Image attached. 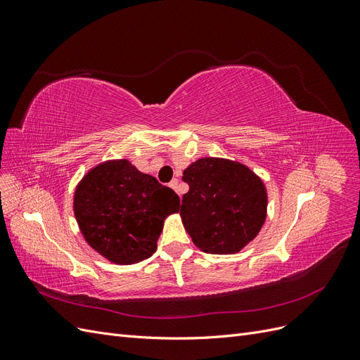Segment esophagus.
<instances>
[{"label": "esophagus", "instance_id": "obj_1", "mask_svg": "<svg viewBox=\"0 0 360 360\" xmlns=\"http://www.w3.org/2000/svg\"><path fill=\"white\" fill-rule=\"evenodd\" d=\"M169 188H172L174 191H177V188H179V180H177V179L171 180V181H169Z\"/></svg>", "mask_w": 360, "mask_h": 360}]
</instances>
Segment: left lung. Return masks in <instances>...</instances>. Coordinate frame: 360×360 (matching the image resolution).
<instances>
[{
    "label": "left lung",
    "instance_id": "1",
    "mask_svg": "<svg viewBox=\"0 0 360 360\" xmlns=\"http://www.w3.org/2000/svg\"><path fill=\"white\" fill-rule=\"evenodd\" d=\"M189 192L180 216L193 243L209 254L238 252L266 219L264 184L242 163L205 158L183 172Z\"/></svg>",
    "mask_w": 360,
    "mask_h": 360
}]
</instances>
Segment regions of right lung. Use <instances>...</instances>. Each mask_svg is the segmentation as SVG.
<instances>
[{
    "label": "right lung",
    "mask_w": 360,
    "mask_h": 360,
    "mask_svg": "<svg viewBox=\"0 0 360 360\" xmlns=\"http://www.w3.org/2000/svg\"><path fill=\"white\" fill-rule=\"evenodd\" d=\"M180 198L127 160L91 169L75 192V216L91 248L117 264L153 255L163 219L179 212Z\"/></svg>",
    "instance_id": "add662e5"
}]
</instances>
